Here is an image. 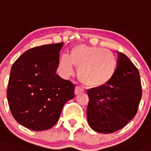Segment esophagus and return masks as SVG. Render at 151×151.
<instances>
[{
  "label": "esophagus",
  "instance_id": "esophagus-1",
  "mask_svg": "<svg viewBox=\"0 0 151 151\" xmlns=\"http://www.w3.org/2000/svg\"><path fill=\"white\" fill-rule=\"evenodd\" d=\"M84 89H83L82 88H81V87H79V86L75 87V90H74V93H75V95H78V94H80V93L84 92Z\"/></svg>",
  "mask_w": 151,
  "mask_h": 151
}]
</instances>
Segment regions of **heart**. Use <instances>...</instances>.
<instances>
[{"label":"heart","mask_w":151,"mask_h":151,"mask_svg":"<svg viewBox=\"0 0 151 151\" xmlns=\"http://www.w3.org/2000/svg\"><path fill=\"white\" fill-rule=\"evenodd\" d=\"M116 56L109 50L94 46H78L70 55L61 56L59 66L66 75L71 74L73 65L79 68L78 78L86 86L97 88L105 85L113 78L117 70Z\"/></svg>","instance_id":"obj_1"}]
</instances>
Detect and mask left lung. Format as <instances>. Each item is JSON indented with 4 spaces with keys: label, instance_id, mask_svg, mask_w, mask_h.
Masks as SVG:
<instances>
[{
    "label": "left lung",
    "instance_id": "1",
    "mask_svg": "<svg viewBox=\"0 0 151 151\" xmlns=\"http://www.w3.org/2000/svg\"><path fill=\"white\" fill-rule=\"evenodd\" d=\"M117 70L105 85L88 90L87 117L98 133H111L133 119L142 96L139 70L122 52H118Z\"/></svg>",
    "mask_w": 151,
    "mask_h": 151
}]
</instances>
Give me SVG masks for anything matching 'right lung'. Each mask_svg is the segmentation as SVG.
Instances as JSON below:
<instances>
[{
	"instance_id": "obj_1",
	"label": "right lung",
	"mask_w": 151,
	"mask_h": 151,
	"mask_svg": "<svg viewBox=\"0 0 151 151\" xmlns=\"http://www.w3.org/2000/svg\"><path fill=\"white\" fill-rule=\"evenodd\" d=\"M63 42L32 48L13 63L7 98L12 116L32 130L52 128L64 104L74 97V84L56 74Z\"/></svg>"
}]
</instances>
